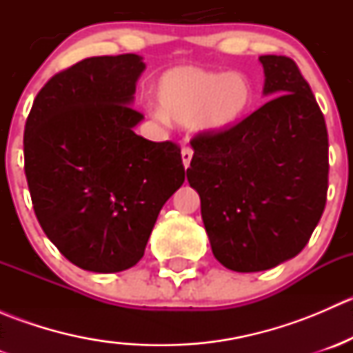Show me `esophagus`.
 I'll list each match as a JSON object with an SVG mask.
<instances>
[{
	"mask_svg": "<svg viewBox=\"0 0 353 353\" xmlns=\"http://www.w3.org/2000/svg\"><path fill=\"white\" fill-rule=\"evenodd\" d=\"M181 157H183V165H184V169H188V167H190L191 159H193V150H191L190 147H184L183 150H181Z\"/></svg>",
	"mask_w": 353,
	"mask_h": 353,
	"instance_id": "obj_1",
	"label": "esophagus"
}]
</instances>
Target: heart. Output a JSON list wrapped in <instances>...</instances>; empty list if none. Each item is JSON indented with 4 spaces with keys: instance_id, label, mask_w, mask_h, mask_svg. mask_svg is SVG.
<instances>
[{
    "instance_id": "1",
    "label": "heart",
    "mask_w": 353,
    "mask_h": 353,
    "mask_svg": "<svg viewBox=\"0 0 353 353\" xmlns=\"http://www.w3.org/2000/svg\"><path fill=\"white\" fill-rule=\"evenodd\" d=\"M160 114L177 124H191L203 134H223L236 128L251 108L252 87L243 73L176 66L157 81Z\"/></svg>"
}]
</instances>
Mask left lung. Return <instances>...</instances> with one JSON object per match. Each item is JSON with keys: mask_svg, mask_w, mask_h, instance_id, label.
Here are the masks:
<instances>
[{"mask_svg": "<svg viewBox=\"0 0 353 353\" xmlns=\"http://www.w3.org/2000/svg\"><path fill=\"white\" fill-rule=\"evenodd\" d=\"M259 61L272 99L227 133L194 137L188 169L213 256L239 273L297 256L328 191V131L311 87L287 56Z\"/></svg>", "mask_w": 353, "mask_h": 353, "instance_id": "1", "label": "left lung"}]
</instances>
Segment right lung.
Wrapping results in <instances>:
<instances>
[{
  "mask_svg": "<svg viewBox=\"0 0 353 353\" xmlns=\"http://www.w3.org/2000/svg\"><path fill=\"white\" fill-rule=\"evenodd\" d=\"M143 70L138 54L83 59L41 88L25 124L35 216L59 252L87 272L137 265L186 177L176 143L133 131L143 119L131 108Z\"/></svg>",
  "mask_w": 353,
  "mask_h": 353,
  "instance_id": "right-lung-1",
  "label": "right lung"
}]
</instances>
